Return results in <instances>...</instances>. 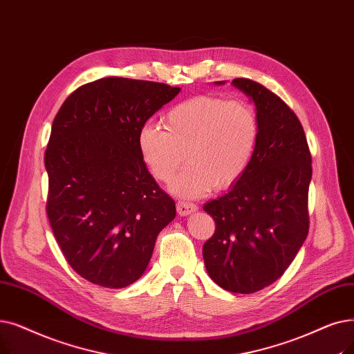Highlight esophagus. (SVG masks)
<instances>
[{
  "instance_id": "obj_1",
  "label": "esophagus",
  "mask_w": 354,
  "mask_h": 354,
  "mask_svg": "<svg viewBox=\"0 0 354 354\" xmlns=\"http://www.w3.org/2000/svg\"><path fill=\"white\" fill-rule=\"evenodd\" d=\"M176 209H178V214H179V215H183V217H185V215H189V214L195 212V211L198 209V207H196V204H194V203L178 201V203H176Z\"/></svg>"
}]
</instances>
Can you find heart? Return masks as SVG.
<instances>
[{
	"label": "heart",
	"mask_w": 354,
	"mask_h": 354,
	"mask_svg": "<svg viewBox=\"0 0 354 354\" xmlns=\"http://www.w3.org/2000/svg\"><path fill=\"white\" fill-rule=\"evenodd\" d=\"M260 122L253 105L218 95H196L174 105L165 127L146 122L137 147L150 174L171 182L172 192L198 198L214 187L232 188L248 171L259 145Z\"/></svg>",
	"instance_id": "heart-1"
}]
</instances>
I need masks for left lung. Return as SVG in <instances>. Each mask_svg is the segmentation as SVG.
Returning <instances> with one entry per match:
<instances>
[{
	"label": "left lung",
	"mask_w": 354,
	"mask_h": 354,
	"mask_svg": "<svg viewBox=\"0 0 354 354\" xmlns=\"http://www.w3.org/2000/svg\"><path fill=\"white\" fill-rule=\"evenodd\" d=\"M233 85L254 102L260 137L241 179L204 205L215 232L203 256L215 283L253 294L281 278L308 236L313 166L295 113L259 82L236 78Z\"/></svg>",
	"instance_id": "8db88e82"
}]
</instances>
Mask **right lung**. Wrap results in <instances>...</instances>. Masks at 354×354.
<instances>
[{
  "label": "right lung",
  "instance_id": "1",
  "mask_svg": "<svg viewBox=\"0 0 354 354\" xmlns=\"http://www.w3.org/2000/svg\"><path fill=\"white\" fill-rule=\"evenodd\" d=\"M179 91L110 76L75 89L53 120L46 212L68 263L91 283L136 282L175 218V201L147 171L137 136Z\"/></svg>",
  "mask_w": 354,
  "mask_h": 354
}]
</instances>
